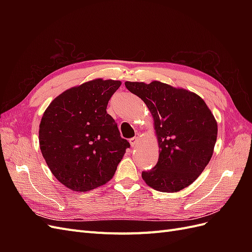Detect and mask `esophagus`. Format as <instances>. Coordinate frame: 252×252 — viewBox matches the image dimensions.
I'll return each instance as SVG.
<instances>
[{
    "mask_svg": "<svg viewBox=\"0 0 252 252\" xmlns=\"http://www.w3.org/2000/svg\"><path fill=\"white\" fill-rule=\"evenodd\" d=\"M129 143H130L131 147H135L136 145L139 144V136H134V138H131L130 140H129Z\"/></svg>",
    "mask_w": 252,
    "mask_h": 252,
    "instance_id": "34e87169",
    "label": "esophagus"
}]
</instances>
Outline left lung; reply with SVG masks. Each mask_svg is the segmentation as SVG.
Here are the masks:
<instances>
[{
	"label": "left lung",
	"mask_w": 252,
	"mask_h": 252,
	"mask_svg": "<svg viewBox=\"0 0 252 252\" xmlns=\"http://www.w3.org/2000/svg\"><path fill=\"white\" fill-rule=\"evenodd\" d=\"M126 88L147 105L155 120L159 156L143 171L146 184L158 191L177 192L193 183L209 163L218 125L202 98L161 82H126Z\"/></svg>",
	"instance_id": "obj_1"
}]
</instances>
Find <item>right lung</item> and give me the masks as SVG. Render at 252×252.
I'll return each mask as SVG.
<instances>
[{
  "label": "right lung",
  "mask_w": 252,
  "mask_h": 252,
  "mask_svg": "<svg viewBox=\"0 0 252 252\" xmlns=\"http://www.w3.org/2000/svg\"><path fill=\"white\" fill-rule=\"evenodd\" d=\"M120 81L96 79L66 90L44 112L39 141L52 174L73 191L112 179L130 144L106 111Z\"/></svg>",
  "instance_id": "right-lung-1"
}]
</instances>
